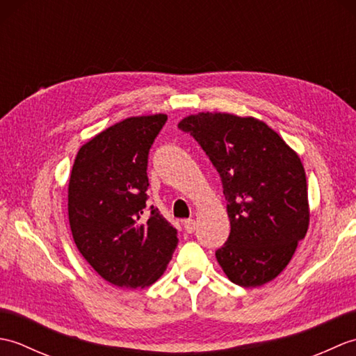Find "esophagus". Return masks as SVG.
<instances>
[{
  "label": "esophagus",
  "instance_id": "esophagus-1",
  "mask_svg": "<svg viewBox=\"0 0 356 356\" xmlns=\"http://www.w3.org/2000/svg\"><path fill=\"white\" fill-rule=\"evenodd\" d=\"M195 226H197V223H195V220H193V218H188V220L184 222V228L188 234H193L195 231Z\"/></svg>",
  "mask_w": 356,
  "mask_h": 356
}]
</instances>
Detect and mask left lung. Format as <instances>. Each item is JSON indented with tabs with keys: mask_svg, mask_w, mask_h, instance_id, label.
<instances>
[{
	"mask_svg": "<svg viewBox=\"0 0 356 356\" xmlns=\"http://www.w3.org/2000/svg\"><path fill=\"white\" fill-rule=\"evenodd\" d=\"M190 133L220 174L231 232L216 259L232 283L257 287L291 261L309 228L306 172L266 124L229 113L186 116Z\"/></svg>",
	"mask_w": 356,
	"mask_h": 356,
	"instance_id": "left-lung-1",
	"label": "left lung"
}]
</instances>
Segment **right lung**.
Here are the masks:
<instances>
[{
  "label": "right lung",
  "mask_w": 356,
  "mask_h": 356,
  "mask_svg": "<svg viewBox=\"0 0 356 356\" xmlns=\"http://www.w3.org/2000/svg\"><path fill=\"white\" fill-rule=\"evenodd\" d=\"M166 115L128 118L81 147L69 182V222L78 251L97 274L124 289L163 274L177 229L147 208L148 154Z\"/></svg>",
  "instance_id": "obj_1"
}]
</instances>
